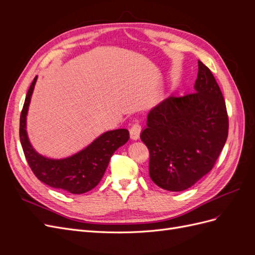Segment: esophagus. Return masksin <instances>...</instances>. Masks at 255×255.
I'll return each instance as SVG.
<instances>
[{
    "label": "esophagus",
    "instance_id": "1",
    "mask_svg": "<svg viewBox=\"0 0 255 255\" xmlns=\"http://www.w3.org/2000/svg\"><path fill=\"white\" fill-rule=\"evenodd\" d=\"M140 132H141V126L139 123L135 122L134 125H132V127L129 128V136L133 140H137L138 138H139Z\"/></svg>",
    "mask_w": 255,
    "mask_h": 255
}]
</instances>
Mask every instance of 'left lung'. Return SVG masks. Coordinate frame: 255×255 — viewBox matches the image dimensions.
<instances>
[{
  "label": "left lung",
  "instance_id": "left-lung-1",
  "mask_svg": "<svg viewBox=\"0 0 255 255\" xmlns=\"http://www.w3.org/2000/svg\"><path fill=\"white\" fill-rule=\"evenodd\" d=\"M195 92L170 96L149 113L140 139L150 152L149 174L158 187L182 191L210 172L227 141L222 92L201 61Z\"/></svg>",
  "mask_w": 255,
  "mask_h": 255
}]
</instances>
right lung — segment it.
Masks as SVG:
<instances>
[{
    "mask_svg": "<svg viewBox=\"0 0 255 255\" xmlns=\"http://www.w3.org/2000/svg\"><path fill=\"white\" fill-rule=\"evenodd\" d=\"M37 76L27 91L20 116V141L25 158L37 179L49 186L70 194H85L101 181L115 151L128 142L127 128L105 132L86 148L63 159H52L37 153L26 133V115Z\"/></svg>",
    "mask_w": 255,
    "mask_h": 255,
    "instance_id": "obj_1",
    "label": "right lung"
}]
</instances>
